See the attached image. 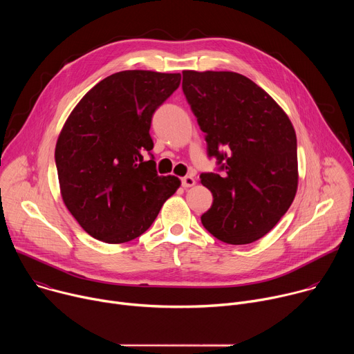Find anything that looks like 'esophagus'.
Wrapping results in <instances>:
<instances>
[{
	"instance_id": "esophagus-1",
	"label": "esophagus",
	"mask_w": 354,
	"mask_h": 354,
	"mask_svg": "<svg viewBox=\"0 0 354 354\" xmlns=\"http://www.w3.org/2000/svg\"><path fill=\"white\" fill-rule=\"evenodd\" d=\"M194 178L193 176H183L182 178V186L186 189V187H192L194 185Z\"/></svg>"
}]
</instances>
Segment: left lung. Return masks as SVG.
Masks as SVG:
<instances>
[{"label":"left lung","mask_w":354,"mask_h":354,"mask_svg":"<svg viewBox=\"0 0 354 354\" xmlns=\"http://www.w3.org/2000/svg\"><path fill=\"white\" fill-rule=\"evenodd\" d=\"M182 89L217 171L200 180L213 193L201 224L231 245L266 235L291 206L298 183L294 127L272 96L232 71H183Z\"/></svg>","instance_id":"left-lung-1"}]
</instances>
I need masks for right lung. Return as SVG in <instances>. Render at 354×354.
Listing matches in <instances>:
<instances>
[{"mask_svg":"<svg viewBox=\"0 0 354 354\" xmlns=\"http://www.w3.org/2000/svg\"><path fill=\"white\" fill-rule=\"evenodd\" d=\"M179 84L180 74L120 71L97 82L68 116L55 153L60 190L95 239L140 236L180 186L176 176L158 175L149 136L153 115Z\"/></svg>","mask_w":354,"mask_h":354,"instance_id":"add662e5","label":"right lung"}]
</instances>
